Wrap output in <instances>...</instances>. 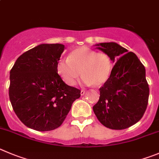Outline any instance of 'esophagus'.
<instances>
[{"label":"esophagus","instance_id":"1","mask_svg":"<svg viewBox=\"0 0 159 159\" xmlns=\"http://www.w3.org/2000/svg\"><path fill=\"white\" fill-rule=\"evenodd\" d=\"M86 93V91H84V90H81V91H80V94L81 95H84V94H85Z\"/></svg>","mask_w":159,"mask_h":159}]
</instances>
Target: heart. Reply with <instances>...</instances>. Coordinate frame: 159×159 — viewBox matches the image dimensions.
Here are the masks:
<instances>
[{"label": "heart", "instance_id": "obj_1", "mask_svg": "<svg viewBox=\"0 0 159 159\" xmlns=\"http://www.w3.org/2000/svg\"><path fill=\"white\" fill-rule=\"evenodd\" d=\"M113 68V61L108 53L96 52L87 47L75 49L68 55V60H61L57 71L62 80L70 86L75 84L81 74L85 84L100 86L108 80Z\"/></svg>", "mask_w": 159, "mask_h": 159}]
</instances>
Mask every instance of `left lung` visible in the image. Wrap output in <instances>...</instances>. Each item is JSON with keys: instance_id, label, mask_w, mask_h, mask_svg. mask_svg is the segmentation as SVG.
<instances>
[{"instance_id": "obj_1", "label": "left lung", "mask_w": 159, "mask_h": 159, "mask_svg": "<svg viewBox=\"0 0 159 159\" xmlns=\"http://www.w3.org/2000/svg\"><path fill=\"white\" fill-rule=\"evenodd\" d=\"M96 48L108 53L115 62L109 80L100 87L94 114L106 128L121 130L137 123L146 111L149 86L139 58L116 43H102Z\"/></svg>"}]
</instances>
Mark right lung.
I'll use <instances>...</instances> for the list:
<instances>
[{"label": "right lung", "mask_w": 159, "mask_h": 159, "mask_svg": "<svg viewBox=\"0 0 159 159\" xmlns=\"http://www.w3.org/2000/svg\"><path fill=\"white\" fill-rule=\"evenodd\" d=\"M64 49L58 43L39 45L19 57L10 71V102L30 129H57L80 97V90L67 85L57 71Z\"/></svg>", "instance_id": "right-lung-1"}]
</instances>
